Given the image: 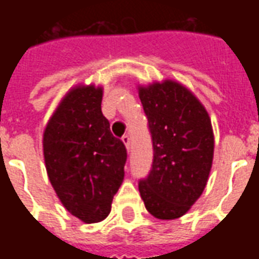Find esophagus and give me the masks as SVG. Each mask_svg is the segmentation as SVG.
<instances>
[{"instance_id": "1", "label": "esophagus", "mask_w": 259, "mask_h": 259, "mask_svg": "<svg viewBox=\"0 0 259 259\" xmlns=\"http://www.w3.org/2000/svg\"><path fill=\"white\" fill-rule=\"evenodd\" d=\"M122 141H123L124 147H126V148L129 150V148H130V136L129 135H124L123 137H122Z\"/></svg>"}]
</instances>
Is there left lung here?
Instances as JSON below:
<instances>
[{
	"label": "left lung",
	"instance_id": "1",
	"mask_svg": "<svg viewBox=\"0 0 259 259\" xmlns=\"http://www.w3.org/2000/svg\"><path fill=\"white\" fill-rule=\"evenodd\" d=\"M154 159L139 191L152 217H183L205 189L213 159V130L205 107L186 85L166 79L139 85Z\"/></svg>",
	"mask_w": 259,
	"mask_h": 259
}]
</instances>
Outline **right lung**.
Here are the masks:
<instances>
[{
  "mask_svg": "<svg viewBox=\"0 0 259 259\" xmlns=\"http://www.w3.org/2000/svg\"><path fill=\"white\" fill-rule=\"evenodd\" d=\"M102 87L77 84L47 122L42 152L62 205L84 223L104 221L124 178L126 148L102 115Z\"/></svg>",
  "mask_w": 259,
  "mask_h": 259,
  "instance_id": "obj_1",
  "label": "right lung"
}]
</instances>
